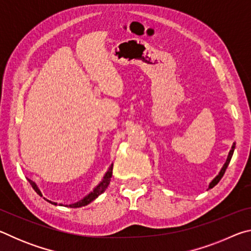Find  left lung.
<instances>
[{"mask_svg": "<svg viewBox=\"0 0 251 251\" xmlns=\"http://www.w3.org/2000/svg\"><path fill=\"white\" fill-rule=\"evenodd\" d=\"M233 151H235V144H233L232 145V147H231V150H230V151H229V155H228V158H227V160H226V163H225V165L223 166V168H222V171H220V173L218 174V176H216V178L214 180H212L211 182H210V185H209V188H212V187H215L216 185L218 184L219 182V180L222 179L223 178V176H224V174H225V172H226V169H227V167H228V165H229V163H230V159H231V157H232V154H233Z\"/></svg>", "mask_w": 251, "mask_h": 251, "instance_id": "obj_1", "label": "left lung"}]
</instances>
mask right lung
Here are the masks:
<instances>
[{"instance_id":"right-lung-1","label":"right lung","mask_w":251,"mask_h":251,"mask_svg":"<svg viewBox=\"0 0 251 251\" xmlns=\"http://www.w3.org/2000/svg\"><path fill=\"white\" fill-rule=\"evenodd\" d=\"M112 174H113V165L108 168L107 173L105 174L103 180H101V181L100 182V185L97 186L96 188H95L94 190H93V192H92L91 194H88L86 197H84V198L82 199V201H79L75 202V203H72V205H69V207H71V208H78V207H82V206H86V205H88V203H90V202H92L93 201H94V199H96L97 197H99L100 194H103V193L105 192V189L107 188V186L109 185L110 178H112ZM28 181H29V184L32 185L34 190H35V192H36L37 194H39V195H41V192L39 190V188H37V187H36V185L34 184V182H33L31 179H28ZM41 196H42V195H41ZM50 202L53 203V205H57L56 202H53V201H50ZM66 206H67V205H66Z\"/></svg>"}]
</instances>
